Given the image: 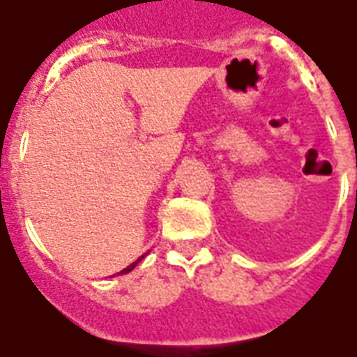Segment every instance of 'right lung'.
Masks as SVG:
<instances>
[{
    "instance_id": "1",
    "label": "right lung",
    "mask_w": 357,
    "mask_h": 357,
    "mask_svg": "<svg viewBox=\"0 0 357 357\" xmlns=\"http://www.w3.org/2000/svg\"><path fill=\"white\" fill-rule=\"evenodd\" d=\"M141 258H143V256H141ZM141 258H139V260H141ZM139 260H137V262H133L132 266H128V268H126V269H122V271H120V273H128V271H132V269L135 268V266H137V264H139Z\"/></svg>"
}]
</instances>
